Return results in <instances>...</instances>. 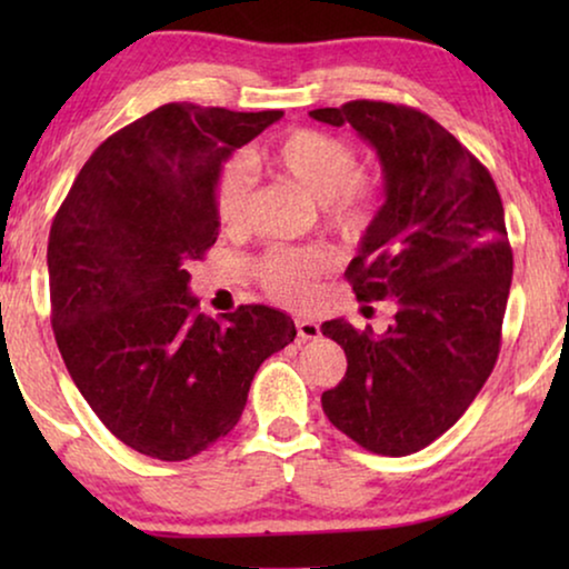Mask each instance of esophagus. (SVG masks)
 I'll list each match as a JSON object with an SVG mask.
<instances>
[{"label": "esophagus", "mask_w": 569, "mask_h": 569, "mask_svg": "<svg viewBox=\"0 0 569 569\" xmlns=\"http://www.w3.org/2000/svg\"><path fill=\"white\" fill-rule=\"evenodd\" d=\"M295 329H298V337L302 341L321 337V326H318L316 321H310V318H298V321H295Z\"/></svg>", "instance_id": "obj_1"}]
</instances>
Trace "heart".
Wrapping results in <instances>:
<instances>
[{
    "instance_id": "1",
    "label": "heart",
    "mask_w": 569,
    "mask_h": 569,
    "mask_svg": "<svg viewBox=\"0 0 569 569\" xmlns=\"http://www.w3.org/2000/svg\"><path fill=\"white\" fill-rule=\"evenodd\" d=\"M271 173L300 186L321 204L323 222L347 240H360L376 222L380 186L362 176L360 154L349 142L316 129H295L263 154ZM253 181L240 162H228L214 183V214L224 230L238 232L251 220ZM331 269L326 248H271L256 267L259 282L284 306H306L316 282Z\"/></svg>"
}]
</instances>
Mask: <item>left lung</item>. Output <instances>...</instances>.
Wrapping results in <instances>:
<instances>
[{
    "instance_id": "1",
    "label": "left lung",
    "mask_w": 569,
    "mask_h": 569,
    "mask_svg": "<svg viewBox=\"0 0 569 569\" xmlns=\"http://www.w3.org/2000/svg\"><path fill=\"white\" fill-rule=\"evenodd\" d=\"M376 147L386 201L347 279L360 300H396L386 333L345 318L321 326L347 372L323 391L329 422L380 456H409L450 430L492 372L512 279L500 191L430 116L380 100L316 108Z\"/></svg>"
}]
</instances>
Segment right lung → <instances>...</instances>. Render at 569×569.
<instances>
[{
    "mask_svg": "<svg viewBox=\"0 0 569 569\" xmlns=\"http://www.w3.org/2000/svg\"><path fill=\"white\" fill-rule=\"evenodd\" d=\"M279 119L154 108L90 154L53 217V337L84 401L137 453L186 461L224 438L256 370L298 333L267 306L214 321L189 295V263L220 230L222 162Z\"/></svg>",
    "mask_w": 569,
    "mask_h": 569,
    "instance_id": "1",
    "label": "right lung"
}]
</instances>
